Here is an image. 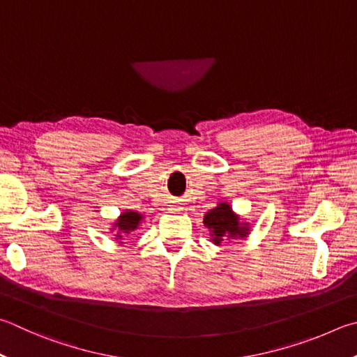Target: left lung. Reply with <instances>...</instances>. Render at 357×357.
<instances>
[{"label": "left lung", "instance_id": "left-lung-1", "mask_svg": "<svg viewBox=\"0 0 357 357\" xmlns=\"http://www.w3.org/2000/svg\"><path fill=\"white\" fill-rule=\"evenodd\" d=\"M203 223L209 229L211 242L220 246L225 242L236 241L250 236L251 226L248 222L232 211V206L228 201H220L215 207H212L209 212H206Z\"/></svg>", "mask_w": 357, "mask_h": 357}]
</instances>
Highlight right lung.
Returning <instances> with one entry per match:
<instances>
[{
  "instance_id": "right-lung-1",
  "label": "right lung",
  "mask_w": 357,
  "mask_h": 357,
  "mask_svg": "<svg viewBox=\"0 0 357 357\" xmlns=\"http://www.w3.org/2000/svg\"><path fill=\"white\" fill-rule=\"evenodd\" d=\"M144 220H145V215H142V213L137 211H131V209L123 211L120 215L114 220L112 228H111V232H115L114 234L115 242H119L121 245L123 237H126L131 234V232L137 231Z\"/></svg>"
}]
</instances>
